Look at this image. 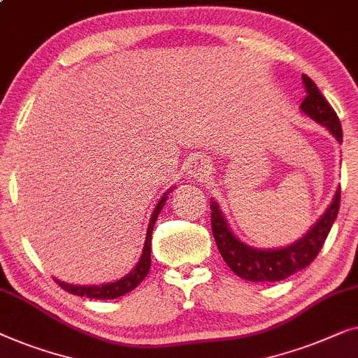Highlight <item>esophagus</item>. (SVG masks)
Segmentation results:
<instances>
[{
  "label": "esophagus",
  "mask_w": 358,
  "mask_h": 358,
  "mask_svg": "<svg viewBox=\"0 0 358 358\" xmlns=\"http://www.w3.org/2000/svg\"><path fill=\"white\" fill-rule=\"evenodd\" d=\"M188 173L193 178H198V180L208 177V173H209L208 159L199 157V155H198V157L191 159L189 164H188Z\"/></svg>",
  "instance_id": "obj_1"
}]
</instances>
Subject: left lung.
Here are the masks:
<instances>
[{"label": "left lung", "instance_id": "8db88e82", "mask_svg": "<svg viewBox=\"0 0 358 358\" xmlns=\"http://www.w3.org/2000/svg\"><path fill=\"white\" fill-rule=\"evenodd\" d=\"M301 80H303L306 97L301 102L300 108L316 123L328 128L329 133L342 143V127L334 108L331 107L324 95L321 94V90L306 74L301 76ZM339 206L341 188H337L329 208L326 209V213L321 215V219L311 227L308 234L301 236L294 245L279 250H256L241 243L230 231L215 201L210 203V209H213L210 225H213V235L220 255L238 278L251 282H275L284 280L313 263L323 248L326 238H328L329 230L337 217V213H339Z\"/></svg>", "mask_w": 358, "mask_h": 358}]
</instances>
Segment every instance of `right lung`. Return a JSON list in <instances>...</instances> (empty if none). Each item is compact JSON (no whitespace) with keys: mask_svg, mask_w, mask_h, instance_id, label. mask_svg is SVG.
<instances>
[{"mask_svg":"<svg viewBox=\"0 0 358 358\" xmlns=\"http://www.w3.org/2000/svg\"><path fill=\"white\" fill-rule=\"evenodd\" d=\"M165 199H167V193H165L160 201L155 206L152 215H150L149 220V227H148V234H145V243L143 248V255H141L139 263L136 264V268L131 271V273L127 275V278L120 279L117 282H112V284H105V285H71V284H64L62 280L55 282L64 289L69 294L78 295V296H87V299H97V300H113L118 299V296L129 294L131 290H134L138 287L143 279L148 275L149 269H150V240H152V230H154V224L157 220L160 210H162Z\"/></svg>","mask_w":358,"mask_h":358,"instance_id":"1","label":"right lung"}]
</instances>
